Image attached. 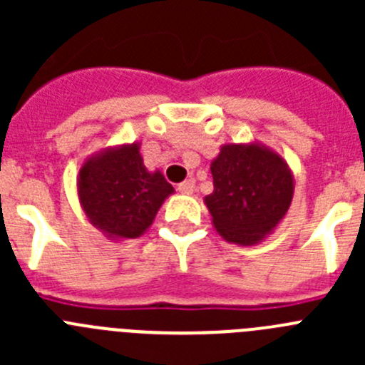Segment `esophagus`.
Returning <instances> with one entry per match:
<instances>
[{
	"label": "esophagus",
	"mask_w": 365,
	"mask_h": 365,
	"mask_svg": "<svg viewBox=\"0 0 365 365\" xmlns=\"http://www.w3.org/2000/svg\"><path fill=\"white\" fill-rule=\"evenodd\" d=\"M179 192L185 193V195H192V193L195 192V180L188 179V180H185V182H180Z\"/></svg>",
	"instance_id": "esophagus-1"
}]
</instances>
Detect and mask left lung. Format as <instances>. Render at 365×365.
Wrapping results in <instances>:
<instances>
[{
	"mask_svg": "<svg viewBox=\"0 0 365 365\" xmlns=\"http://www.w3.org/2000/svg\"><path fill=\"white\" fill-rule=\"evenodd\" d=\"M214 192L205 197L215 232L228 243L252 247L285 219L294 175L278 151L265 144H222L210 164Z\"/></svg>",
	"mask_w": 365,
	"mask_h": 365,
	"instance_id": "obj_1",
	"label": "left lung"
}]
</instances>
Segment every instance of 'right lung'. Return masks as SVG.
Masks as SVG:
<instances>
[{
    "instance_id": "obj_1",
    "label": "right lung",
    "mask_w": 365,
    "mask_h": 365,
    "mask_svg": "<svg viewBox=\"0 0 365 365\" xmlns=\"http://www.w3.org/2000/svg\"><path fill=\"white\" fill-rule=\"evenodd\" d=\"M76 192L87 221L108 240L122 241L140 237L175 190L160 170L144 166L140 143H125L87 157Z\"/></svg>"
}]
</instances>
